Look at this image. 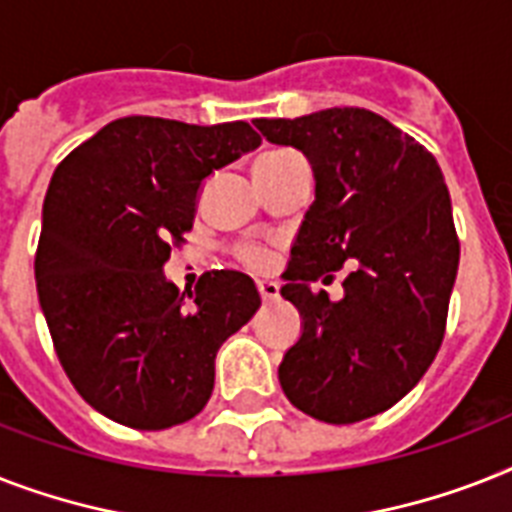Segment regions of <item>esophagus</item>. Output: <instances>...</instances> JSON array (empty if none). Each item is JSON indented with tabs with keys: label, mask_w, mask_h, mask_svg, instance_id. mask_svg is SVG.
Returning <instances> with one entry per match:
<instances>
[{
	"label": "esophagus",
	"mask_w": 512,
	"mask_h": 512,
	"mask_svg": "<svg viewBox=\"0 0 512 512\" xmlns=\"http://www.w3.org/2000/svg\"><path fill=\"white\" fill-rule=\"evenodd\" d=\"M257 292H260L263 302H276V299H278V284H276V281H257Z\"/></svg>",
	"instance_id": "1"
}]
</instances>
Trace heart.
<instances>
[{"label": "heart", "mask_w": 512, "mask_h": 512, "mask_svg": "<svg viewBox=\"0 0 512 512\" xmlns=\"http://www.w3.org/2000/svg\"><path fill=\"white\" fill-rule=\"evenodd\" d=\"M286 155H294V152H273V155H265L263 160H276V157H286ZM239 257H242L244 263L255 265V268H263V265H268V252H265V249L242 247L239 249Z\"/></svg>", "instance_id": "heart-1"}]
</instances>
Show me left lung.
<instances>
[{"label":"left lung","mask_w":512,"mask_h":512,"mask_svg":"<svg viewBox=\"0 0 512 512\" xmlns=\"http://www.w3.org/2000/svg\"><path fill=\"white\" fill-rule=\"evenodd\" d=\"M255 126L270 144L299 149L315 176L281 286L302 336L278 381L318 421H365L400 402L442 347L460 263L450 191L429 149L363 107ZM344 262L353 270L339 303L309 289Z\"/></svg>","instance_id":"8db88e82"}]
</instances>
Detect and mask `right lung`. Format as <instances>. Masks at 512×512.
Masks as SVG:
<instances>
[{
	"label": "right lung",
	"mask_w": 512,
	"mask_h": 512,
	"mask_svg": "<svg viewBox=\"0 0 512 512\" xmlns=\"http://www.w3.org/2000/svg\"><path fill=\"white\" fill-rule=\"evenodd\" d=\"M257 147L244 120L131 115L54 170L33 263L39 305L70 384L110 421L160 431L194 418L220 344L260 307L239 270H210L184 294L162 273L205 178Z\"/></svg>",
	"instance_id": "obj_1"
}]
</instances>
